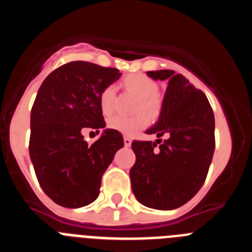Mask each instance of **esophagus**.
<instances>
[{
    "label": "esophagus",
    "mask_w": 252,
    "mask_h": 252,
    "mask_svg": "<svg viewBox=\"0 0 252 252\" xmlns=\"http://www.w3.org/2000/svg\"><path fill=\"white\" fill-rule=\"evenodd\" d=\"M124 144H125V146H126V148H128V146H131V144H132V140H131L130 137L125 136L124 137Z\"/></svg>",
    "instance_id": "34e87169"
}]
</instances>
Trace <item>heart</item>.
Wrapping results in <instances>:
<instances>
[{
    "label": "heart",
    "mask_w": 252,
    "mask_h": 252,
    "mask_svg": "<svg viewBox=\"0 0 252 252\" xmlns=\"http://www.w3.org/2000/svg\"><path fill=\"white\" fill-rule=\"evenodd\" d=\"M125 87L140 98L137 110H144L149 115L155 116L160 110V99L158 97V84L146 75L131 74L125 78ZM113 87H107L102 91L99 104L103 115H110L113 110ZM141 112L135 116H113L108 120V126L115 131H119L126 136H133L139 131L145 128L150 122V117Z\"/></svg>",
    "instance_id": "heart-1"
}]
</instances>
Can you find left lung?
<instances>
[{"instance_id":"obj_1","label":"left lung","mask_w":252,"mask_h":252,"mask_svg":"<svg viewBox=\"0 0 252 252\" xmlns=\"http://www.w3.org/2000/svg\"><path fill=\"white\" fill-rule=\"evenodd\" d=\"M146 74L168 81V87L158 122L146 130L158 140H135L131 145L136 155L131 187L141 204L169 211L190 201L203 186L215 151V116L206 94L182 74L173 70ZM161 136L167 140L161 142Z\"/></svg>"}]
</instances>
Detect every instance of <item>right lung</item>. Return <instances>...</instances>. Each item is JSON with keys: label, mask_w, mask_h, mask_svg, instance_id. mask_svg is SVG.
I'll return each instance as SVG.
<instances>
[{"label": "right lung", "mask_w": 252, "mask_h": 252, "mask_svg": "<svg viewBox=\"0 0 252 252\" xmlns=\"http://www.w3.org/2000/svg\"><path fill=\"white\" fill-rule=\"evenodd\" d=\"M120 77L116 68L70 62L51 72L37 91L30 159L43 190L59 206L79 208L95 201L102 175L124 148V137L112 128H105L92 146L81 135L84 127H106L99 97Z\"/></svg>", "instance_id": "right-lung-1"}]
</instances>
